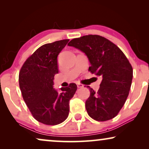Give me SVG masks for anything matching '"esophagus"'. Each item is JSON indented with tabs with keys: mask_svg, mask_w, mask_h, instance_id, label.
<instances>
[{
	"mask_svg": "<svg viewBox=\"0 0 149 149\" xmlns=\"http://www.w3.org/2000/svg\"><path fill=\"white\" fill-rule=\"evenodd\" d=\"M83 84H81V83H77V87H79V88H81V87H83Z\"/></svg>",
	"mask_w": 149,
	"mask_h": 149,
	"instance_id": "esophagus-1",
	"label": "esophagus"
}]
</instances>
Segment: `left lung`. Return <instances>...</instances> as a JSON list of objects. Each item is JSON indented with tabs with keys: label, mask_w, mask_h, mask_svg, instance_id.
Returning <instances> with one entry per match:
<instances>
[{
	"label": "left lung",
	"mask_w": 149,
	"mask_h": 149,
	"mask_svg": "<svg viewBox=\"0 0 149 149\" xmlns=\"http://www.w3.org/2000/svg\"><path fill=\"white\" fill-rule=\"evenodd\" d=\"M68 45L84 53L91 64L89 71L102 77L97 92L89 87L90 95L85 102L89 116L97 121L113 119L123 107L131 87L133 69L127 58L116 45L99 35L74 38Z\"/></svg>",
	"instance_id": "left-lung-1"
}]
</instances>
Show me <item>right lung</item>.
<instances>
[{
  "label": "right lung",
  "instance_id": "obj_1",
  "mask_svg": "<svg viewBox=\"0 0 149 149\" xmlns=\"http://www.w3.org/2000/svg\"><path fill=\"white\" fill-rule=\"evenodd\" d=\"M68 41L64 39L40 47L24 62L19 74L24 102L34 119L46 125H58L67 119L69 101L77 89L75 83L62 87V92L54 88L58 56Z\"/></svg>",
  "mask_w": 149,
  "mask_h": 149
}]
</instances>
